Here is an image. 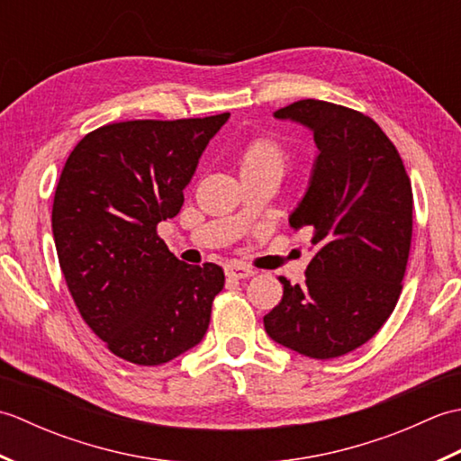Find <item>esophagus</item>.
<instances>
[{
	"label": "esophagus",
	"instance_id": "esophagus-1",
	"mask_svg": "<svg viewBox=\"0 0 461 461\" xmlns=\"http://www.w3.org/2000/svg\"><path fill=\"white\" fill-rule=\"evenodd\" d=\"M253 273L256 271L246 266H238V263H230V266H225V276L231 279H248V277H253Z\"/></svg>",
	"mask_w": 461,
	"mask_h": 461
}]
</instances>
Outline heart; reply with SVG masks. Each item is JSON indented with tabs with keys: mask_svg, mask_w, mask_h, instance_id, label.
Here are the masks:
<instances>
[{
	"mask_svg": "<svg viewBox=\"0 0 461 461\" xmlns=\"http://www.w3.org/2000/svg\"><path fill=\"white\" fill-rule=\"evenodd\" d=\"M285 150L283 146L271 139V136H259V139L251 140L248 144V149L243 150L241 156V168H263V166H276V168H281L285 166Z\"/></svg>",
	"mask_w": 461,
	"mask_h": 461,
	"instance_id": "b5f03b06",
	"label": "heart"
}]
</instances>
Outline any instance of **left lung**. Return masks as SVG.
<instances>
[{"instance_id": "obj_1", "label": "left lung", "mask_w": 461, "mask_h": 461, "mask_svg": "<svg viewBox=\"0 0 461 461\" xmlns=\"http://www.w3.org/2000/svg\"><path fill=\"white\" fill-rule=\"evenodd\" d=\"M273 116L307 126L319 152L289 215L293 230L312 233L305 283L279 277L283 299L263 325L299 355L337 358L375 337L396 307L412 241V185L396 146L366 114L305 99Z\"/></svg>"}]
</instances>
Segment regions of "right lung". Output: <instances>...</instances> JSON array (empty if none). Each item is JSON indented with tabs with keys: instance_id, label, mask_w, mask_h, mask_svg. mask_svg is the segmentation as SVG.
Wrapping results in <instances>:
<instances>
[{
	"instance_id": "1",
	"label": "right lung",
	"mask_w": 461,
	"mask_h": 461,
	"mask_svg": "<svg viewBox=\"0 0 461 461\" xmlns=\"http://www.w3.org/2000/svg\"><path fill=\"white\" fill-rule=\"evenodd\" d=\"M228 119L101 126L59 178L51 223L67 287L95 335L132 365H164L208 330L223 269L180 261L156 225L180 212L202 152Z\"/></svg>"
}]
</instances>
